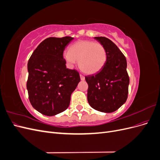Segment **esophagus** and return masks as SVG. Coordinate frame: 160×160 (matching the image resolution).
<instances>
[{"label": "esophagus", "mask_w": 160, "mask_h": 160, "mask_svg": "<svg viewBox=\"0 0 160 160\" xmlns=\"http://www.w3.org/2000/svg\"><path fill=\"white\" fill-rule=\"evenodd\" d=\"M80 78L81 81H84L85 80V76H83V75H80Z\"/></svg>", "instance_id": "34e87169"}]
</instances>
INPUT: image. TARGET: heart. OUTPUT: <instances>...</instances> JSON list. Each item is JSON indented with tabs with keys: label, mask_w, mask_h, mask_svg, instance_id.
<instances>
[{
	"label": "heart",
	"mask_w": 160,
	"mask_h": 160,
	"mask_svg": "<svg viewBox=\"0 0 160 160\" xmlns=\"http://www.w3.org/2000/svg\"><path fill=\"white\" fill-rule=\"evenodd\" d=\"M63 58L70 67L79 61L80 69L85 73L93 74L103 68L107 61L105 47L91 41H77L70 47V51H65Z\"/></svg>",
	"instance_id": "heart-1"
}]
</instances>
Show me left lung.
I'll return each instance as SVG.
<instances>
[{
  "label": "left lung",
  "instance_id": "1",
  "mask_svg": "<svg viewBox=\"0 0 160 160\" xmlns=\"http://www.w3.org/2000/svg\"><path fill=\"white\" fill-rule=\"evenodd\" d=\"M107 52V61L97 73L85 77L89 88L88 100L94 109L112 113L123 105L128 99L129 78L127 61L119 48L109 38L95 37Z\"/></svg>",
  "mask_w": 160,
  "mask_h": 160
}]
</instances>
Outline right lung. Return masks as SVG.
Instances as JSON below:
<instances>
[{"label": "right lung", "instance_id": "obj_1", "mask_svg": "<svg viewBox=\"0 0 160 160\" xmlns=\"http://www.w3.org/2000/svg\"><path fill=\"white\" fill-rule=\"evenodd\" d=\"M73 38H47L28 60V98L32 107L45 115H55L68 108L71 95L80 81L79 72L67 69L63 59L65 47Z\"/></svg>", "mask_w": 160, "mask_h": 160}]
</instances>
